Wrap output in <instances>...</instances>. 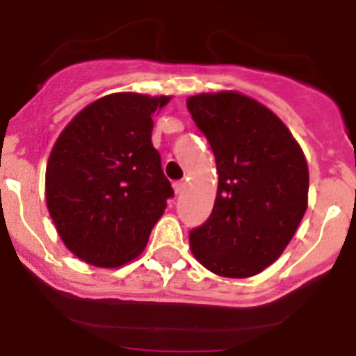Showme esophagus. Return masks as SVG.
Listing matches in <instances>:
<instances>
[{
	"mask_svg": "<svg viewBox=\"0 0 356 356\" xmlns=\"http://www.w3.org/2000/svg\"><path fill=\"white\" fill-rule=\"evenodd\" d=\"M184 188H186L184 182H175V184H174V191H175V195H181L182 191H184Z\"/></svg>",
	"mask_w": 356,
	"mask_h": 356,
	"instance_id": "obj_1",
	"label": "esophagus"
}]
</instances>
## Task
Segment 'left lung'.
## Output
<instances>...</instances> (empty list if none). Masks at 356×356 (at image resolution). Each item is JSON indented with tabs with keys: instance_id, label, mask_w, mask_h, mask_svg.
<instances>
[{
	"instance_id": "obj_1",
	"label": "left lung",
	"mask_w": 356,
	"mask_h": 356,
	"mask_svg": "<svg viewBox=\"0 0 356 356\" xmlns=\"http://www.w3.org/2000/svg\"><path fill=\"white\" fill-rule=\"evenodd\" d=\"M216 158L218 193L209 219L189 234L191 253L221 277H251L274 264L307 209L309 168L288 126L238 91L186 99Z\"/></svg>"
}]
</instances>
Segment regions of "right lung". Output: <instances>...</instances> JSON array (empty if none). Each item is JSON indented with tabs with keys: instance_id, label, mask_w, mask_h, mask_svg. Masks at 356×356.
<instances>
[{
	"instance_id": "obj_1",
	"label": "right lung",
	"mask_w": 356,
	"mask_h": 356,
	"mask_svg": "<svg viewBox=\"0 0 356 356\" xmlns=\"http://www.w3.org/2000/svg\"><path fill=\"white\" fill-rule=\"evenodd\" d=\"M172 96L112 92L59 133L45 170V202L79 260L118 268L140 257L174 195L152 147V118Z\"/></svg>"
}]
</instances>
